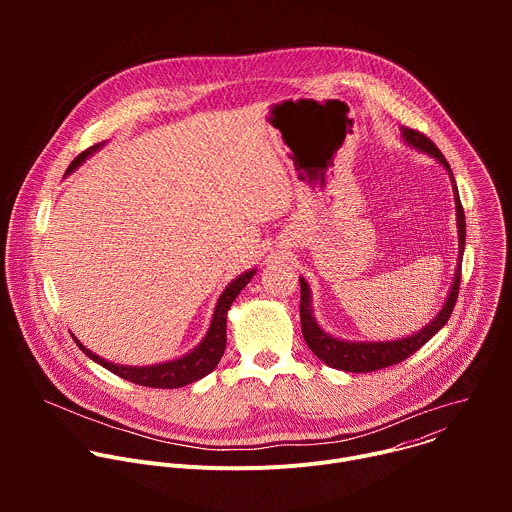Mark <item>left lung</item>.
<instances>
[{"instance_id":"obj_1","label":"left lung","mask_w":512,"mask_h":512,"mask_svg":"<svg viewBox=\"0 0 512 512\" xmlns=\"http://www.w3.org/2000/svg\"><path fill=\"white\" fill-rule=\"evenodd\" d=\"M401 135L403 139L413 145V148L433 156L437 162H440L450 178H452V188H454V200H456V221H458V239H460V259H458V267H456V275H454V283L450 289V296L442 308V312L437 314L423 330H419L413 336L407 338H399V340H387V342H346V340H338L330 334H326L318 324L316 318L312 316V300H310V287L306 283V279H300L302 285V302H300V320H302V334L304 340L308 344V348L322 360L326 362L328 367L332 369H340L346 373H371V371H379L385 367H393V364L405 360L407 356H411L413 352H417L425 342H429L431 336H435L440 332L446 322L450 320L456 300H458V291H460V279H462V255H464V245H466V216H464V208L460 202V194L456 188V180L452 174L450 164L446 162L444 154L437 150V145L423 133L409 129V127H401Z\"/></svg>"}]
</instances>
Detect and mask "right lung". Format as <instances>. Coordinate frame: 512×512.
Returning a JSON list of instances; mask_svg holds the SVG:
<instances>
[{
    "label": "right lung",
    "instance_id": "right-lung-1",
    "mask_svg": "<svg viewBox=\"0 0 512 512\" xmlns=\"http://www.w3.org/2000/svg\"><path fill=\"white\" fill-rule=\"evenodd\" d=\"M103 143H95L91 145L89 150H85L83 154H79L72 164L68 166L66 174H70L77 166H81L93 152H97ZM255 275V269L245 271L243 275H239L235 281H231L227 285V289L221 294L214 308V316L210 322V328L204 336V340L186 356L178 358V360H170L164 364H154V367H123V364H113L107 362L105 358L97 356L95 352H91L89 348H85L75 336V342L79 344V348H83V352L99 362L101 367H105L107 371H111L113 375L131 381L135 385L141 387H152V389H178L184 385H190L202 377H206L208 373H212L216 369L218 360L223 358V352L227 348V312L231 308V304L235 302V298L241 294V289L251 281V277Z\"/></svg>",
    "mask_w": 512,
    "mask_h": 512
}]
</instances>
